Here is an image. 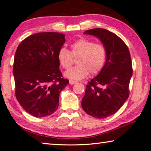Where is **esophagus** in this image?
<instances>
[{"label":"esophagus","mask_w":151,"mask_h":151,"mask_svg":"<svg viewBox=\"0 0 151 151\" xmlns=\"http://www.w3.org/2000/svg\"><path fill=\"white\" fill-rule=\"evenodd\" d=\"M69 83H70V85H75L76 83H77V82L75 81H73V80H70L69 81Z\"/></svg>","instance_id":"esophagus-1"}]
</instances>
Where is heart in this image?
Returning <instances> with one entry per match:
<instances>
[{"label":"heart","instance_id":"1","mask_svg":"<svg viewBox=\"0 0 151 151\" xmlns=\"http://www.w3.org/2000/svg\"><path fill=\"white\" fill-rule=\"evenodd\" d=\"M70 48V52L66 47H61L57 54L60 65L65 69L71 66L73 56L78 57V65L64 73L66 78L79 81L87 77L89 73L92 75L99 73L104 68L107 59V50L103 44L82 38L72 43Z\"/></svg>","mask_w":151,"mask_h":151}]
</instances>
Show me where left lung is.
I'll list each match as a JSON object with an SVG mask.
<instances>
[{"label":"left lung","instance_id":"left-lung-1","mask_svg":"<svg viewBox=\"0 0 151 151\" xmlns=\"http://www.w3.org/2000/svg\"><path fill=\"white\" fill-rule=\"evenodd\" d=\"M84 34L97 37L107 50L106 64L99 75L86 85L81 106L87 114L106 118L116 113L129 96L132 65L128 47L115 33L101 28Z\"/></svg>","mask_w":151,"mask_h":151}]
</instances>
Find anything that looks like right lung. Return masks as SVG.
<instances>
[{
	"instance_id": "1",
	"label": "right lung",
	"mask_w": 151,
	"mask_h": 151,
	"mask_svg": "<svg viewBox=\"0 0 151 151\" xmlns=\"http://www.w3.org/2000/svg\"><path fill=\"white\" fill-rule=\"evenodd\" d=\"M65 42L63 33H37L23 40L16 50L13 69L16 98L36 118L58 109L60 93L69 83L62 78L57 58Z\"/></svg>"
}]
</instances>
